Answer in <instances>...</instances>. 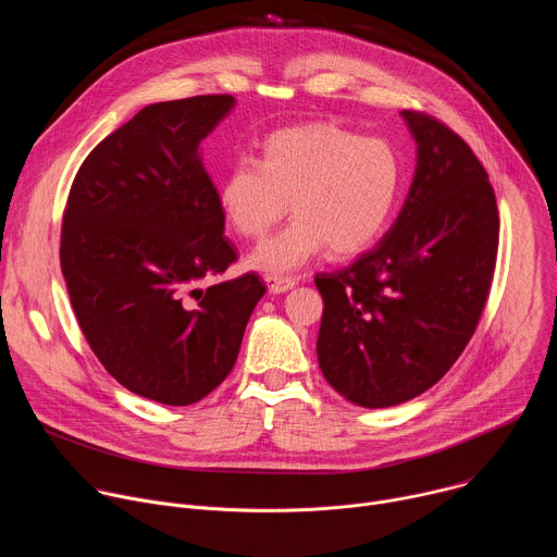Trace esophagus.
<instances>
[{"instance_id": "esophagus-1", "label": "esophagus", "mask_w": 557, "mask_h": 557, "mask_svg": "<svg viewBox=\"0 0 557 557\" xmlns=\"http://www.w3.org/2000/svg\"><path fill=\"white\" fill-rule=\"evenodd\" d=\"M264 282L269 284V290L275 293V295L277 293H286V290H290L297 284L295 277H280V275H267Z\"/></svg>"}]
</instances>
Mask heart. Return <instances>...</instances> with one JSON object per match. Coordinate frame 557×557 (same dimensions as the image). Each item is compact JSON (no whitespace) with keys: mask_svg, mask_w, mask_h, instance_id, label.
Masks as SVG:
<instances>
[{"mask_svg":"<svg viewBox=\"0 0 557 557\" xmlns=\"http://www.w3.org/2000/svg\"><path fill=\"white\" fill-rule=\"evenodd\" d=\"M401 189V161L381 138L333 123L286 127L260 161L237 156L220 181V205L245 237H262L290 200L295 218L251 256L249 267L286 275L331 247L352 256L376 240Z\"/></svg>","mask_w":557,"mask_h":557,"instance_id":"1","label":"heart"}]
</instances>
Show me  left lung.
<instances>
[{
    "instance_id": "8db88e82",
    "label": "left lung",
    "mask_w": 557,
    "mask_h": 557,
    "mask_svg": "<svg viewBox=\"0 0 557 557\" xmlns=\"http://www.w3.org/2000/svg\"><path fill=\"white\" fill-rule=\"evenodd\" d=\"M417 170L379 245L335 273L317 359L324 379L361 408L406 404L432 387L471 339L498 251V207L485 168L443 123L401 112Z\"/></svg>"
}]
</instances>
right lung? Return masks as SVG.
<instances>
[{
  "label": "right lung",
  "mask_w": 557,
  "mask_h": 557,
  "mask_svg": "<svg viewBox=\"0 0 557 557\" xmlns=\"http://www.w3.org/2000/svg\"><path fill=\"white\" fill-rule=\"evenodd\" d=\"M228 95L143 108L78 170L61 226V273L92 352L129 392L191 406L233 370L256 273L200 288L235 260L200 143Z\"/></svg>",
  "instance_id": "obj_1"
}]
</instances>
